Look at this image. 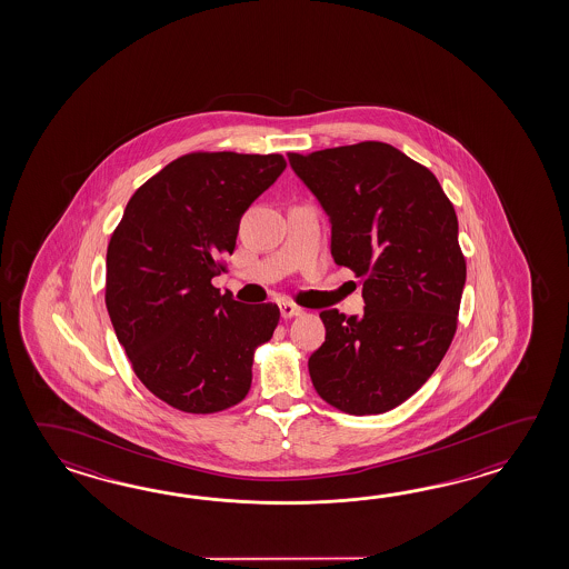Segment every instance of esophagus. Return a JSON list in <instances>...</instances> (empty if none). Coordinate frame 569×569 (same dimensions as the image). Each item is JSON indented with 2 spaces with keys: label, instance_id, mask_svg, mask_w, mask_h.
<instances>
[{
  "label": "esophagus",
  "instance_id": "34e87169",
  "mask_svg": "<svg viewBox=\"0 0 569 569\" xmlns=\"http://www.w3.org/2000/svg\"><path fill=\"white\" fill-rule=\"evenodd\" d=\"M280 307V315L284 317V319H290V317H297V315L302 313L301 307H297L295 302L289 301H282L279 305Z\"/></svg>",
  "mask_w": 569,
  "mask_h": 569
}]
</instances>
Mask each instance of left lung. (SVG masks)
Here are the masks:
<instances>
[{
  "mask_svg": "<svg viewBox=\"0 0 569 569\" xmlns=\"http://www.w3.org/2000/svg\"><path fill=\"white\" fill-rule=\"evenodd\" d=\"M331 221V256L362 280L360 317L321 311L309 358L321 399L350 415L399 407L436 372L458 329L466 258L431 170L385 142L290 152Z\"/></svg>",
  "mask_w": 569,
  "mask_h": 569,
  "instance_id": "obj_1",
  "label": "left lung"
}]
</instances>
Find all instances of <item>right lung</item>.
Segmentation results:
<instances>
[{"label": "right lung", "mask_w": 569, "mask_h": 569, "mask_svg": "<svg viewBox=\"0 0 569 569\" xmlns=\"http://www.w3.org/2000/svg\"><path fill=\"white\" fill-rule=\"evenodd\" d=\"M284 169L280 154H184L132 194L111 233V326L140 382L172 409L226 411L250 390L279 307L233 301L211 279L226 270L243 211Z\"/></svg>", "instance_id": "1"}]
</instances>
